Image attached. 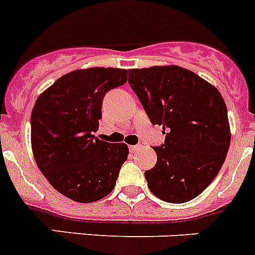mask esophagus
Returning a JSON list of instances; mask_svg holds the SVG:
<instances>
[{"instance_id": "1", "label": "esophagus", "mask_w": 255, "mask_h": 255, "mask_svg": "<svg viewBox=\"0 0 255 255\" xmlns=\"http://www.w3.org/2000/svg\"><path fill=\"white\" fill-rule=\"evenodd\" d=\"M129 149H130V151H131V152H137L140 149H141V146H140V145H131Z\"/></svg>"}]
</instances>
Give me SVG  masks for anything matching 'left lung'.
<instances>
[{
    "label": "left lung",
    "mask_w": 255,
    "mask_h": 255,
    "mask_svg": "<svg viewBox=\"0 0 255 255\" xmlns=\"http://www.w3.org/2000/svg\"><path fill=\"white\" fill-rule=\"evenodd\" d=\"M129 84L165 142L145 171L150 191L168 203H186L210 185L230 145L227 105L215 86L176 65L132 69Z\"/></svg>",
    "instance_id": "1"
}]
</instances>
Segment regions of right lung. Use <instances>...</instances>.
Masks as SVG:
<instances>
[{
	"label": "right lung",
	"instance_id": "obj_1",
	"mask_svg": "<svg viewBox=\"0 0 255 255\" xmlns=\"http://www.w3.org/2000/svg\"><path fill=\"white\" fill-rule=\"evenodd\" d=\"M128 81V71L90 67L64 75L43 91L31 114V146L38 169L62 195L94 203L115 188L129 147L95 137L103 99Z\"/></svg>",
	"mask_w": 255,
	"mask_h": 255
}]
</instances>
